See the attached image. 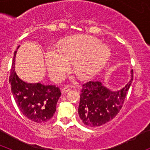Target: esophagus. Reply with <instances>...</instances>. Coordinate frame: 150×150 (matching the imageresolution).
<instances>
[{
	"mask_svg": "<svg viewBox=\"0 0 150 150\" xmlns=\"http://www.w3.org/2000/svg\"><path fill=\"white\" fill-rule=\"evenodd\" d=\"M71 87L66 86V87H64V88H62V93H67V91H71Z\"/></svg>",
	"mask_w": 150,
	"mask_h": 150,
	"instance_id": "esophagus-1",
	"label": "esophagus"
}]
</instances>
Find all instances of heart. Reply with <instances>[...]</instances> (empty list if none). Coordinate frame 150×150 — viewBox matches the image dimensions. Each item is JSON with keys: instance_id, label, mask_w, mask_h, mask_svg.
I'll use <instances>...</instances> for the list:
<instances>
[{"instance_id": "1", "label": "heart", "mask_w": 150, "mask_h": 150, "mask_svg": "<svg viewBox=\"0 0 150 150\" xmlns=\"http://www.w3.org/2000/svg\"><path fill=\"white\" fill-rule=\"evenodd\" d=\"M110 51L100 40L85 34L67 38L62 43L60 50H50L45 55V62L50 76L61 81L71 69L74 62V71L80 79L94 76L105 65Z\"/></svg>"}]
</instances>
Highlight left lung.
<instances>
[{"instance_id":"obj_1","label":"left lung","mask_w":150,"mask_h":150,"mask_svg":"<svg viewBox=\"0 0 150 150\" xmlns=\"http://www.w3.org/2000/svg\"><path fill=\"white\" fill-rule=\"evenodd\" d=\"M131 74L129 81L120 89H110L103 86L100 81H89L83 85L78 114L86 125L100 126L117 115L133 81L132 70Z\"/></svg>"}]
</instances>
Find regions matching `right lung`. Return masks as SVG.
Returning <instances> with one entry per match:
<instances>
[{"label": "right lung", "mask_w": 150, "mask_h": 150, "mask_svg": "<svg viewBox=\"0 0 150 150\" xmlns=\"http://www.w3.org/2000/svg\"><path fill=\"white\" fill-rule=\"evenodd\" d=\"M17 50L14 52L10 76L14 100L22 114L30 121L38 123L48 122L56 110L57 102L62 95L60 88L54 85L28 83L22 80L15 71Z\"/></svg>", "instance_id": "right-lung-1"}]
</instances>
